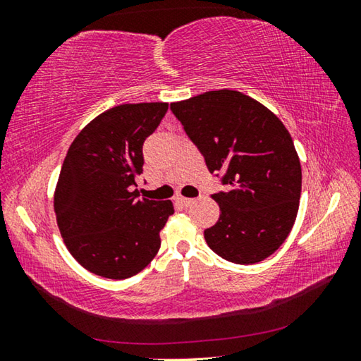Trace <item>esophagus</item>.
Segmentation results:
<instances>
[{
    "mask_svg": "<svg viewBox=\"0 0 361 361\" xmlns=\"http://www.w3.org/2000/svg\"><path fill=\"white\" fill-rule=\"evenodd\" d=\"M176 202L181 204L183 207H191L195 200L194 199H186V197H176Z\"/></svg>",
    "mask_w": 361,
    "mask_h": 361,
    "instance_id": "esophagus-1",
    "label": "esophagus"
}]
</instances>
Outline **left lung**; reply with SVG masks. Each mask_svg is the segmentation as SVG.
Segmentation results:
<instances>
[{
  "instance_id": "obj_1",
  "label": "left lung",
  "mask_w": 361,
  "mask_h": 361,
  "mask_svg": "<svg viewBox=\"0 0 361 361\" xmlns=\"http://www.w3.org/2000/svg\"><path fill=\"white\" fill-rule=\"evenodd\" d=\"M210 173L231 191L213 194L215 226L204 231L213 252L255 264L282 245L301 197V162L290 132L271 109L237 90L221 89L170 105Z\"/></svg>"
}]
</instances>
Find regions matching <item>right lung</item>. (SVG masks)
I'll return each instance as SVG.
<instances>
[{
	"label": "right lung",
	"mask_w": 361,
	"mask_h": 361,
	"mask_svg": "<svg viewBox=\"0 0 361 361\" xmlns=\"http://www.w3.org/2000/svg\"><path fill=\"white\" fill-rule=\"evenodd\" d=\"M169 103H126L97 116L73 140L54 192L68 252L95 276L122 280L142 272L161 248L172 200L138 199L143 143Z\"/></svg>",
	"instance_id": "obj_1"
}]
</instances>
